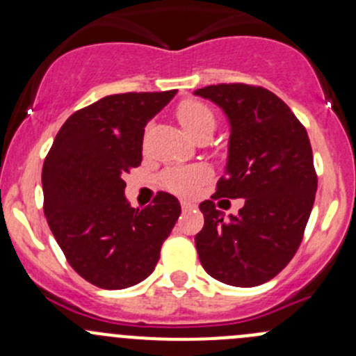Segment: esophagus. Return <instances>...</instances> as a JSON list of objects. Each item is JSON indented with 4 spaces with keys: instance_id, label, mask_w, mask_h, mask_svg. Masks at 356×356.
Segmentation results:
<instances>
[{
    "instance_id": "1",
    "label": "esophagus",
    "mask_w": 356,
    "mask_h": 356,
    "mask_svg": "<svg viewBox=\"0 0 356 356\" xmlns=\"http://www.w3.org/2000/svg\"><path fill=\"white\" fill-rule=\"evenodd\" d=\"M181 207H182V210H191V208L195 207V203H193V201H189V200H182Z\"/></svg>"
}]
</instances>
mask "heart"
I'll list each match as a JSON object with an SVG mask.
<instances>
[{
	"label": "heart",
	"instance_id": "heart-1",
	"mask_svg": "<svg viewBox=\"0 0 356 356\" xmlns=\"http://www.w3.org/2000/svg\"><path fill=\"white\" fill-rule=\"evenodd\" d=\"M179 124L184 127L186 132L196 138L201 132L213 131L215 129V113L213 110L198 99H184L177 105L175 110ZM208 170L203 167H186L172 168L167 170L161 177V184L177 195H191L201 182L207 179Z\"/></svg>",
	"mask_w": 356,
	"mask_h": 356
}]
</instances>
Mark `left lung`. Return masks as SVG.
<instances>
[{"label": "left lung", "mask_w": 356, "mask_h": 356, "mask_svg": "<svg viewBox=\"0 0 356 356\" xmlns=\"http://www.w3.org/2000/svg\"><path fill=\"white\" fill-rule=\"evenodd\" d=\"M195 95L220 106L231 127L225 174L211 198L245 200L239 213L229 217L213 201L200 204V261L224 284L260 286L289 264L303 239L317 191L310 139L268 89L218 84Z\"/></svg>", "instance_id": "8db88e82"}]
</instances>
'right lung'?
Instances as JSON below:
<instances>
[{
  "mask_svg": "<svg viewBox=\"0 0 356 356\" xmlns=\"http://www.w3.org/2000/svg\"><path fill=\"white\" fill-rule=\"evenodd\" d=\"M175 92L111 95L75 111L42 165L49 229L72 268L102 289L145 281L181 215L168 193L132 208L122 179L141 165L146 124Z\"/></svg>",
  "mask_w": 356,
  "mask_h": 356,
  "instance_id": "add662e5",
  "label": "right lung"
}]
</instances>
